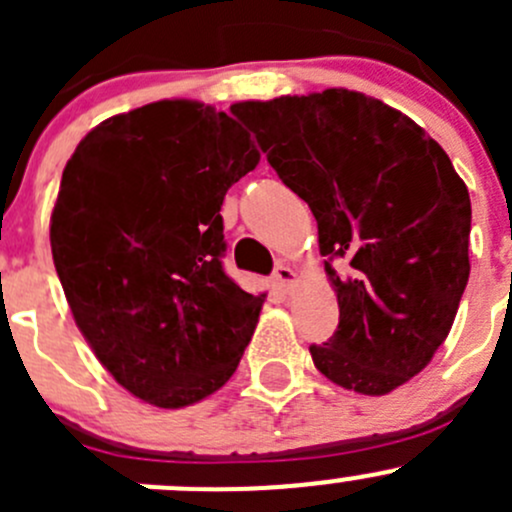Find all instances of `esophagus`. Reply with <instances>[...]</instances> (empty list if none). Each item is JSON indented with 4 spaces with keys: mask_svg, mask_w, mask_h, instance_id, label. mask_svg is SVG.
Instances as JSON below:
<instances>
[{
    "mask_svg": "<svg viewBox=\"0 0 512 512\" xmlns=\"http://www.w3.org/2000/svg\"><path fill=\"white\" fill-rule=\"evenodd\" d=\"M294 270L289 265H285V262H282V265H277V270H275V280H277V285H282V287H292V282H294Z\"/></svg>",
    "mask_w": 512,
    "mask_h": 512,
    "instance_id": "34e87169",
    "label": "esophagus"
}]
</instances>
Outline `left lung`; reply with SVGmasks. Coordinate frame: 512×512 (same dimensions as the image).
Here are the masks:
<instances>
[{
    "instance_id": "1",
    "label": "left lung",
    "mask_w": 512,
    "mask_h": 512,
    "mask_svg": "<svg viewBox=\"0 0 512 512\" xmlns=\"http://www.w3.org/2000/svg\"><path fill=\"white\" fill-rule=\"evenodd\" d=\"M312 210L339 327L312 344L334 384L384 396L446 342L471 275V198L441 146L396 108L347 89L230 108Z\"/></svg>"
}]
</instances>
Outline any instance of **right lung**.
Returning a JSON list of instances; mask_svg holds the SVG:
<instances>
[{"label": "right lung", "instance_id": "right-lung-1", "mask_svg": "<svg viewBox=\"0 0 512 512\" xmlns=\"http://www.w3.org/2000/svg\"><path fill=\"white\" fill-rule=\"evenodd\" d=\"M257 163L235 118L185 98L106 118L66 163L56 275L96 359L146 404H198L250 344L265 294L225 275L220 205Z\"/></svg>", "mask_w": 512, "mask_h": 512}]
</instances>
